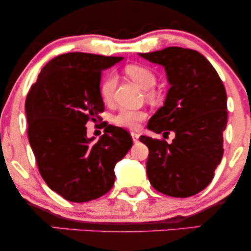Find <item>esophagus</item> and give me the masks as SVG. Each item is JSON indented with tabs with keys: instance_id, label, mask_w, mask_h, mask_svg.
Returning <instances> with one entry per match:
<instances>
[{
	"instance_id": "obj_1",
	"label": "esophagus",
	"mask_w": 251,
	"mask_h": 251,
	"mask_svg": "<svg viewBox=\"0 0 251 251\" xmlns=\"http://www.w3.org/2000/svg\"><path fill=\"white\" fill-rule=\"evenodd\" d=\"M131 137L132 140H133L134 143H137L138 139H139V133H137V132H131Z\"/></svg>"
}]
</instances>
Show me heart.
Wrapping results in <instances>:
<instances>
[{"label": "heart", "instance_id": "heart-1", "mask_svg": "<svg viewBox=\"0 0 251 251\" xmlns=\"http://www.w3.org/2000/svg\"><path fill=\"white\" fill-rule=\"evenodd\" d=\"M126 74H127L129 79H132L137 83L139 87L143 89H150L155 85V75L153 72L150 71L149 68L144 67V66L139 65H128L125 68ZM117 83V76L114 74H108L103 77L100 85V94L101 98L105 101H109L113 97L114 88H116ZM146 118V113L143 111H133V109H127V108H122L119 109V112L114 117V123L118 126H122V127H127V128H137L138 123L142 122Z\"/></svg>", "mask_w": 251, "mask_h": 251}]
</instances>
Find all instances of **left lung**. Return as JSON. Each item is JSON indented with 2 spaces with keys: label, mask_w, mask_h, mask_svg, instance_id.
Listing matches in <instances>:
<instances>
[{
  "label": "left lung",
  "mask_w": 251,
  "mask_h": 251,
  "mask_svg": "<svg viewBox=\"0 0 251 251\" xmlns=\"http://www.w3.org/2000/svg\"><path fill=\"white\" fill-rule=\"evenodd\" d=\"M165 68L170 88L164 105L149 120L154 133H175L171 144L142 135L149 148L146 172L157 191L194 196L209 185L223 157L226 93L217 72L201 53L181 47L139 53Z\"/></svg>",
  "instance_id": "8db88e82"
}]
</instances>
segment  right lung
Here are the masks:
<instances>
[{
    "instance_id": "add662e5",
    "label": "right lung",
    "mask_w": 251,
    "mask_h": 251,
    "mask_svg": "<svg viewBox=\"0 0 251 251\" xmlns=\"http://www.w3.org/2000/svg\"><path fill=\"white\" fill-rule=\"evenodd\" d=\"M122 60L79 51L61 54L42 68L25 99L28 139L40 174L70 201H93L108 192L116 179L114 166L133 144L126 129L107 124L93 143L86 127L105 109L102 71Z\"/></svg>"
}]
</instances>
